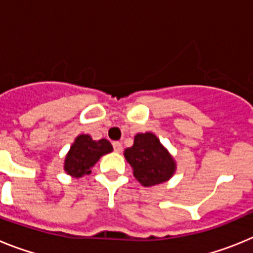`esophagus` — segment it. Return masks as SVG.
Instances as JSON below:
<instances>
[{
  "label": "esophagus",
  "mask_w": 253,
  "mask_h": 253,
  "mask_svg": "<svg viewBox=\"0 0 253 253\" xmlns=\"http://www.w3.org/2000/svg\"><path fill=\"white\" fill-rule=\"evenodd\" d=\"M113 147H114V151H115L116 153H122V152H123V146H122V143H119V142H114V143H113Z\"/></svg>",
  "instance_id": "esophagus-1"
}]
</instances>
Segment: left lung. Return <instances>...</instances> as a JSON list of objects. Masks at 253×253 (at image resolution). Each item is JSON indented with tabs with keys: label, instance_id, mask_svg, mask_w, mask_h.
Masks as SVG:
<instances>
[{
	"label": "left lung",
	"instance_id": "1",
	"mask_svg": "<svg viewBox=\"0 0 253 253\" xmlns=\"http://www.w3.org/2000/svg\"><path fill=\"white\" fill-rule=\"evenodd\" d=\"M124 157L134 177L147 187L169 181L177 169L175 158L152 131L137 134L133 146L124 151Z\"/></svg>",
	"mask_w": 253,
	"mask_h": 253
}]
</instances>
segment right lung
Wrapping results in <instances>:
<instances>
[{
  "mask_svg": "<svg viewBox=\"0 0 253 253\" xmlns=\"http://www.w3.org/2000/svg\"><path fill=\"white\" fill-rule=\"evenodd\" d=\"M113 152V146L107 139L93 140L88 134H80L72 143L64 158V171L75 178L90 175L96 162Z\"/></svg>",
  "mask_w": 253,
  "mask_h": 253,
  "instance_id": "1",
  "label": "right lung"
}]
</instances>
